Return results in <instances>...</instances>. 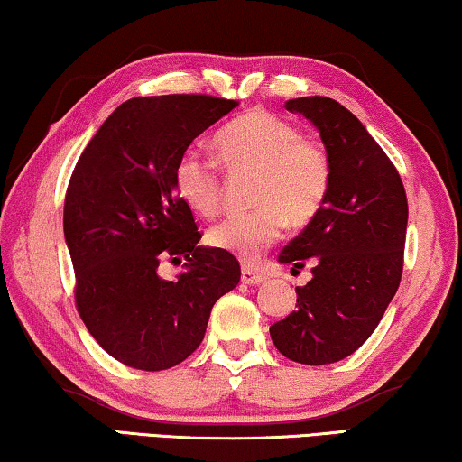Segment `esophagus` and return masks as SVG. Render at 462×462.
<instances>
[{
    "mask_svg": "<svg viewBox=\"0 0 462 462\" xmlns=\"http://www.w3.org/2000/svg\"><path fill=\"white\" fill-rule=\"evenodd\" d=\"M266 281V275L263 271L252 269V266H244L242 269V283L245 285H260Z\"/></svg>",
    "mask_w": 462,
    "mask_h": 462,
    "instance_id": "esophagus-1",
    "label": "esophagus"
}]
</instances>
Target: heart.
I'll return each instance as SVG.
<instances>
[{
    "label": "heart",
    "instance_id": "heart-1",
    "mask_svg": "<svg viewBox=\"0 0 462 462\" xmlns=\"http://www.w3.org/2000/svg\"><path fill=\"white\" fill-rule=\"evenodd\" d=\"M217 150L233 175H254L250 204L256 210L225 218L208 231V244L254 263L277 242L283 225H309L319 215L331 187L327 150L290 120L252 110L225 125ZM179 196L199 217H215L223 199V177L217 158L185 152L175 169Z\"/></svg>",
    "mask_w": 462,
    "mask_h": 462
}]
</instances>
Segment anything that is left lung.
<instances>
[{"label":"left lung","mask_w":462,"mask_h":462,"mask_svg":"<svg viewBox=\"0 0 462 462\" xmlns=\"http://www.w3.org/2000/svg\"><path fill=\"white\" fill-rule=\"evenodd\" d=\"M285 108L319 129L331 187L319 215L279 254L293 269L310 264L312 279L296 287L298 309L271 325V339L293 363L329 365L371 337L396 296L409 204L396 166L342 104L312 96Z\"/></svg>","instance_id":"1"}]
</instances>
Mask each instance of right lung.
<instances>
[{
  "mask_svg": "<svg viewBox=\"0 0 462 462\" xmlns=\"http://www.w3.org/2000/svg\"><path fill=\"white\" fill-rule=\"evenodd\" d=\"M212 96L133 97L87 143L64 199L75 302L93 339L118 363L171 369L202 344L210 310L239 283L236 256L198 245L175 169L193 139L236 108ZM162 257L186 271L157 275Z\"/></svg>",
  "mask_w": 462,
  "mask_h": 462,
  "instance_id": "add662e5",
  "label": "right lung"
}]
</instances>
